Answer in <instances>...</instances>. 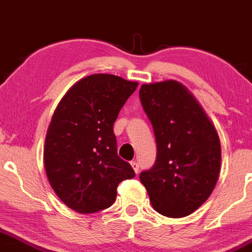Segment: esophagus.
Here are the masks:
<instances>
[{
  "mask_svg": "<svg viewBox=\"0 0 252 252\" xmlns=\"http://www.w3.org/2000/svg\"><path fill=\"white\" fill-rule=\"evenodd\" d=\"M131 166H132V168H133V170L136 173H138V170H139V166H138V163L136 161H131Z\"/></svg>",
  "mask_w": 252,
  "mask_h": 252,
  "instance_id": "obj_1",
  "label": "esophagus"
}]
</instances>
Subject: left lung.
Returning <instances> with one entry per match:
<instances>
[{"instance_id":"obj_1","label":"left lung","mask_w":252,"mask_h":252,"mask_svg":"<svg viewBox=\"0 0 252 252\" xmlns=\"http://www.w3.org/2000/svg\"><path fill=\"white\" fill-rule=\"evenodd\" d=\"M143 109L155 132L158 156L139 178L156 212L190 215L209 198L218 183L221 145L215 127L183 84H143Z\"/></svg>"}]
</instances>
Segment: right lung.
<instances>
[{
    "label": "right lung",
    "instance_id": "add662e5",
    "mask_svg": "<svg viewBox=\"0 0 252 252\" xmlns=\"http://www.w3.org/2000/svg\"><path fill=\"white\" fill-rule=\"evenodd\" d=\"M137 86L118 75H89L67 91L54 112L44 168L59 198L75 212L109 208L119 184L136 175L118 156L113 125Z\"/></svg>",
    "mask_w": 252,
    "mask_h": 252
}]
</instances>
